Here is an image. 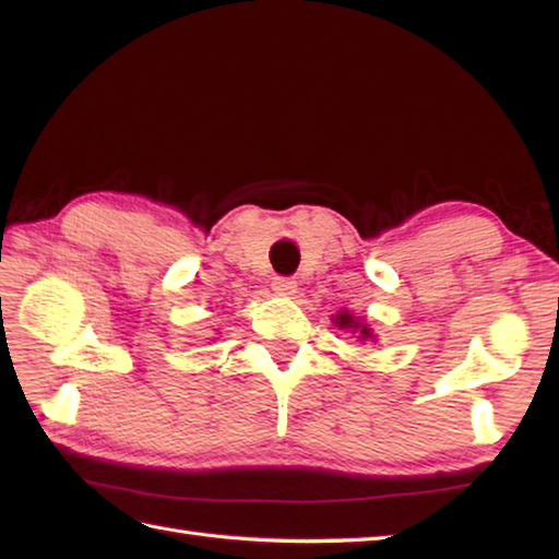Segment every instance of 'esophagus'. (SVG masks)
I'll return each mask as SVG.
<instances>
[{"mask_svg":"<svg viewBox=\"0 0 559 559\" xmlns=\"http://www.w3.org/2000/svg\"><path fill=\"white\" fill-rule=\"evenodd\" d=\"M271 288H273V293H278V295H293L295 288H298V283H295L293 278L276 276L271 281Z\"/></svg>","mask_w":559,"mask_h":559,"instance_id":"34e87169","label":"esophagus"}]
</instances>
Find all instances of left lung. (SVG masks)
I'll return each instance as SVG.
<instances>
[{
    "instance_id": "obj_1",
    "label": "left lung",
    "mask_w": 559,
    "mask_h": 559,
    "mask_svg": "<svg viewBox=\"0 0 559 559\" xmlns=\"http://www.w3.org/2000/svg\"><path fill=\"white\" fill-rule=\"evenodd\" d=\"M336 326H338V329H348V331H353V334H358V338H360V341L374 338L372 329L367 326V324H362L360 319H355L353 314H348V310H343V312H338V314H336Z\"/></svg>"
}]
</instances>
